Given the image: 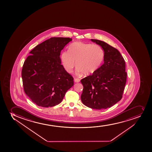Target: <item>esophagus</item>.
<instances>
[{
	"label": "esophagus",
	"mask_w": 152,
	"mask_h": 152,
	"mask_svg": "<svg viewBox=\"0 0 152 152\" xmlns=\"http://www.w3.org/2000/svg\"><path fill=\"white\" fill-rule=\"evenodd\" d=\"M74 82L76 83H78L80 82V80H79V79L75 78L74 79Z\"/></svg>",
	"instance_id": "esophagus-1"
}]
</instances>
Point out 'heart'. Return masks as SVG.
Returning <instances> with one entry per match:
<instances>
[{"label":"heart","instance_id":"obj_1","mask_svg":"<svg viewBox=\"0 0 152 152\" xmlns=\"http://www.w3.org/2000/svg\"><path fill=\"white\" fill-rule=\"evenodd\" d=\"M104 58V52L101 46L82 42L72 43L69 46L68 52L64 51L61 54L62 64L67 72L71 73L76 64L77 73H83L85 75L94 73Z\"/></svg>","mask_w":152,"mask_h":152}]
</instances>
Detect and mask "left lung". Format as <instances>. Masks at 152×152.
<instances>
[{"label": "left lung", "instance_id": "1", "mask_svg": "<svg viewBox=\"0 0 152 152\" xmlns=\"http://www.w3.org/2000/svg\"><path fill=\"white\" fill-rule=\"evenodd\" d=\"M91 41L103 49L104 63L94 73L81 80L83 86L81 99L88 107L106 109L123 97L127 76L126 63L117 49L103 41Z\"/></svg>", "mask_w": 152, "mask_h": 152}]
</instances>
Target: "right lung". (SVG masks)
Segmentation results:
<instances>
[{
  "mask_svg": "<svg viewBox=\"0 0 152 152\" xmlns=\"http://www.w3.org/2000/svg\"><path fill=\"white\" fill-rule=\"evenodd\" d=\"M71 38L53 37L33 49L24 62L21 77L25 93L38 106L59 104L74 85L73 78L61 64V52Z\"/></svg>",
  "mask_w": 152,
  "mask_h": 152,
  "instance_id": "obj_1",
  "label": "right lung"
}]
</instances>
